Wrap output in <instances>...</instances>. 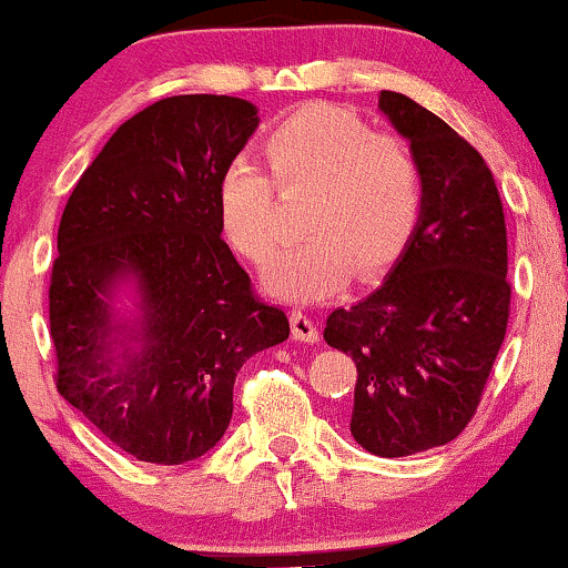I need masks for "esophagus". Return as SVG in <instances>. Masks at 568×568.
<instances>
[{"label":"esophagus","instance_id":"obj_1","mask_svg":"<svg viewBox=\"0 0 568 568\" xmlns=\"http://www.w3.org/2000/svg\"><path fill=\"white\" fill-rule=\"evenodd\" d=\"M291 327H293V338L296 341H304V344H317L320 341L317 325H314V320L302 310L291 312Z\"/></svg>","mask_w":568,"mask_h":568}]
</instances>
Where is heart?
Segmentation results:
<instances>
[{"mask_svg":"<svg viewBox=\"0 0 568 568\" xmlns=\"http://www.w3.org/2000/svg\"><path fill=\"white\" fill-rule=\"evenodd\" d=\"M283 190H314L304 211V241L266 266V288L288 302L336 296L352 272L381 275L407 248L423 211V166L399 136L336 105H310L285 115L264 140ZM275 182L251 155H235L216 182V214L224 241L248 262L275 251L280 227Z\"/></svg>","mask_w":568,"mask_h":568,"instance_id":"heart-1","label":"heart"}]
</instances>
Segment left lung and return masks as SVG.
<instances>
[{"label":"left lung","instance_id":"obj_1","mask_svg":"<svg viewBox=\"0 0 568 568\" xmlns=\"http://www.w3.org/2000/svg\"><path fill=\"white\" fill-rule=\"evenodd\" d=\"M378 111L418 155L423 211L384 283L323 336L357 365L354 442L405 457L453 442L476 413L508 327V237L479 150L399 92H381Z\"/></svg>","mask_w":568,"mask_h":568}]
</instances>
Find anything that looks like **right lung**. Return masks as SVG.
<instances>
[{
	"instance_id": "add662e5",
	"label": "right lung",
	"mask_w": 568,
	"mask_h": 568,
	"mask_svg": "<svg viewBox=\"0 0 568 568\" xmlns=\"http://www.w3.org/2000/svg\"><path fill=\"white\" fill-rule=\"evenodd\" d=\"M254 102L180 94L115 129L68 197L50 285L58 392L142 463L216 447L245 359L288 338L222 241L216 182Z\"/></svg>"
}]
</instances>
